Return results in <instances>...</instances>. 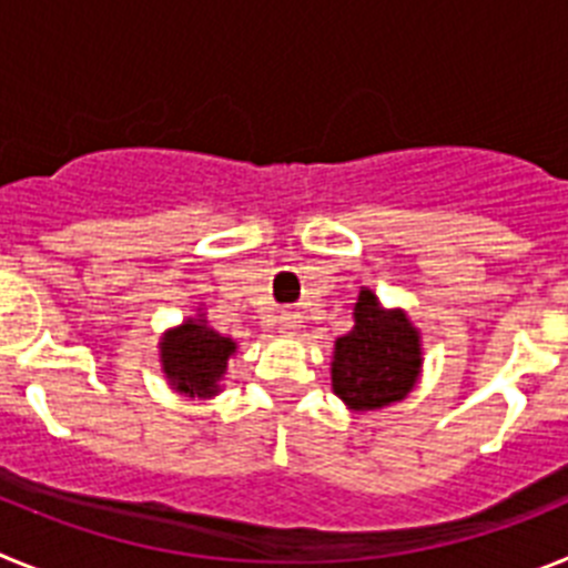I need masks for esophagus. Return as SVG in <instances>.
<instances>
[{
	"label": "esophagus",
	"mask_w": 568,
	"mask_h": 568,
	"mask_svg": "<svg viewBox=\"0 0 568 568\" xmlns=\"http://www.w3.org/2000/svg\"><path fill=\"white\" fill-rule=\"evenodd\" d=\"M278 324H281V333H295V329L301 327V318L295 313H284Z\"/></svg>",
	"instance_id": "1"
}]
</instances>
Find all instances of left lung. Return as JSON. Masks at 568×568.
I'll list each match as a JSON object with an SVG mask.
<instances>
[{"label": "left lung", "instance_id": "8db88e82", "mask_svg": "<svg viewBox=\"0 0 568 568\" xmlns=\"http://www.w3.org/2000/svg\"><path fill=\"white\" fill-rule=\"evenodd\" d=\"M355 327L335 341L333 393L353 413L404 400L420 375V333L404 310H384L373 290H361Z\"/></svg>", "mask_w": 568, "mask_h": 568}]
</instances>
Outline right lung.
I'll return each mask as SVG.
<instances>
[{
    "instance_id": "right-lung-1",
    "label": "right lung",
    "mask_w": 568,
    "mask_h": 568,
    "mask_svg": "<svg viewBox=\"0 0 568 568\" xmlns=\"http://www.w3.org/2000/svg\"><path fill=\"white\" fill-rule=\"evenodd\" d=\"M162 369L175 393L190 398H210L219 393V381L227 373V361L235 353V341L207 327L204 315L187 318L182 327L168 329L159 344Z\"/></svg>"
}]
</instances>
